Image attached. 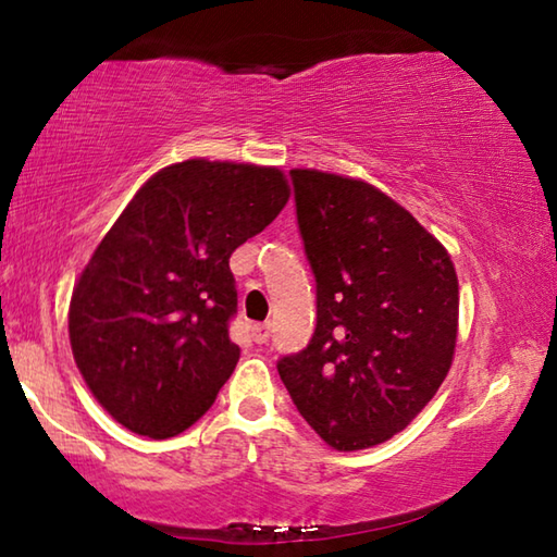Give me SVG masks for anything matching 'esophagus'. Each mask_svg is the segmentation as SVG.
<instances>
[{
    "mask_svg": "<svg viewBox=\"0 0 557 557\" xmlns=\"http://www.w3.org/2000/svg\"><path fill=\"white\" fill-rule=\"evenodd\" d=\"M270 338V324H256L252 326V342L256 344H268Z\"/></svg>",
    "mask_w": 557,
    "mask_h": 557,
    "instance_id": "esophagus-1",
    "label": "esophagus"
}]
</instances>
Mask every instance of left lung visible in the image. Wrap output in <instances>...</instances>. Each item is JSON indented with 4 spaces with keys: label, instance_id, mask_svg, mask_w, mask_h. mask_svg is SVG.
<instances>
[{
    "label": "left lung",
    "instance_id": "1",
    "mask_svg": "<svg viewBox=\"0 0 557 557\" xmlns=\"http://www.w3.org/2000/svg\"><path fill=\"white\" fill-rule=\"evenodd\" d=\"M289 176L317 280V329L277 373L329 447L381 445L435 398L455 358V265L381 188L317 169Z\"/></svg>",
    "mask_w": 557,
    "mask_h": 557
}]
</instances>
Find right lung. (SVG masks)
Returning a JSON list of instances; mask_svg holds the SVG:
<instances>
[{"label":"right lung","instance_id":"1","mask_svg":"<svg viewBox=\"0 0 557 557\" xmlns=\"http://www.w3.org/2000/svg\"><path fill=\"white\" fill-rule=\"evenodd\" d=\"M289 199L275 166L186 159L139 188L73 287L69 336L96 400L135 435L191 428L231 379L233 250Z\"/></svg>","mask_w":557,"mask_h":557}]
</instances>
